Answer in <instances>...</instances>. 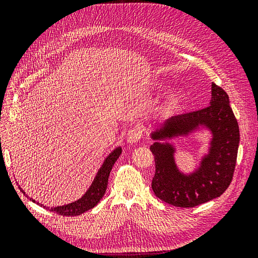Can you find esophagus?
I'll list each match as a JSON object with an SVG mask.
<instances>
[{
  "label": "esophagus",
  "mask_w": 258,
  "mask_h": 258,
  "mask_svg": "<svg viewBox=\"0 0 258 258\" xmlns=\"http://www.w3.org/2000/svg\"><path fill=\"white\" fill-rule=\"evenodd\" d=\"M126 140H127V142L130 144H135V143L139 142L140 140H141V131H140L139 128L130 129L127 134Z\"/></svg>",
  "instance_id": "1"
}]
</instances>
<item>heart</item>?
Wrapping results in <instances>:
<instances>
[{
  "label": "heart",
  "mask_w": 258,
  "mask_h": 258,
  "mask_svg": "<svg viewBox=\"0 0 258 258\" xmlns=\"http://www.w3.org/2000/svg\"><path fill=\"white\" fill-rule=\"evenodd\" d=\"M153 87L155 89L161 88V83H154ZM186 103V93L182 88H173L170 90L163 100L162 107L167 114L174 115L182 111Z\"/></svg>",
  "instance_id": "heart-1"
}]
</instances>
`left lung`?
I'll use <instances>...</instances> for the list:
<instances>
[{
    "label": "left lung",
    "mask_w": 258,
    "mask_h": 258,
    "mask_svg": "<svg viewBox=\"0 0 258 258\" xmlns=\"http://www.w3.org/2000/svg\"><path fill=\"white\" fill-rule=\"evenodd\" d=\"M210 105L200 111L171 117L151 131V151L155 156L152 188L162 201L179 208H192L220 197L228 188L236 167L240 142L239 126L229 97L212 84ZM208 131L207 153L191 171L177 166L174 139Z\"/></svg>",
    "instance_id": "1"
}]
</instances>
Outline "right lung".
Returning <instances> with one entry per match:
<instances>
[{
    "mask_svg": "<svg viewBox=\"0 0 258 258\" xmlns=\"http://www.w3.org/2000/svg\"><path fill=\"white\" fill-rule=\"evenodd\" d=\"M121 152H122L121 146H117L106 156V158L104 159L103 163L101 165L100 169L98 170L95 178H93L91 185L89 186V188L86 190V192L80 199L71 202V204H68L64 206H59V207H53V208H48V207H45L44 205H41L40 202H36L32 198H30V200L33 201L34 204H37L38 206L43 207L44 209H47V210L51 211V212H54V213L60 214V215L75 216V215H81L82 213H85L86 211L95 208L99 204L100 200L102 199V197L104 196L111 170L114 166L115 161L118 159ZM19 189L21 192L26 195L25 190H23L20 186H19Z\"/></svg>",
    "mask_w": 258,
    "mask_h": 258,
    "instance_id": "right-lung-1",
    "label": "right lung"
}]
</instances>
